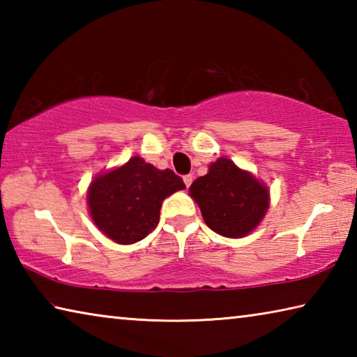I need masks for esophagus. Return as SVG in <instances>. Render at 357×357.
<instances>
[{
  "label": "esophagus",
  "instance_id": "esophagus-1",
  "mask_svg": "<svg viewBox=\"0 0 357 357\" xmlns=\"http://www.w3.org/2000/svg\"><path fill=\"white\" fill-rule=\"evenodd\" d=\"M192 181H193L192 174H185V176H184V184H185L187 187H189V185L192 184Z\"/></svg>",
  "mask_w": 357,
  "mask_h": 357
}]
</instances>
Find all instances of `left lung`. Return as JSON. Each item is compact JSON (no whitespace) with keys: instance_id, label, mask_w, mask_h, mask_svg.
<instances>
[{"instance_id":"8db88e82","label":"left lung","mask_w":357,"mask_h":357,"mask_svg":"<svg viewBox=\"0 0 357 357\" xmlns=\"http://www.w3.org/2000/svg\"><path fill=\"white\" fill-rule=\"evenodd\" d=\"M189 192L206 225L225 238H243L253 231L269 206L264 184L225 157L217 159L208 174L193 181Z\"/></svg>"}]
</instances>
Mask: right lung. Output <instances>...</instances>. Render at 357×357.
<instances>
[{
  "label": "right lung",
  "mask_w": 357,
  "mask_h": 357,
  "mask_svg": "<svg viewBox=\"0 0 357 357\" xmlns=\"http://www.w3.org/2000/svg\"><path fill=\"white\" fill-rule=\"evenodd\" d=\"M185 184L173 170H157L142 157L96 178L88 206L96 225L118 244H134L153 233L162 202Z\"/></svg>",
  "instance_id": "obj_1"
}]
</instances>
